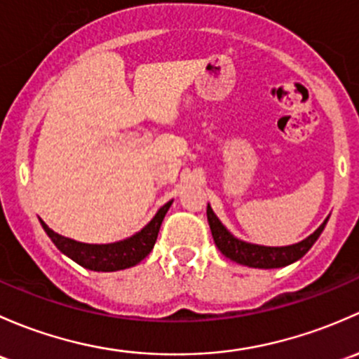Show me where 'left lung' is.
Segmentation results:
<instances>
[{
	"label": "left lung",
	"instance_id": "obj_1",
	"mask_svg": "<svg viewBox=\"0 0 359 359\" xmlns=\"http://www.w3.org/2000/svg\"><path fill=\"white\" fill-rule=\"evenodd\" d=\"M207 221H209L210 231H212L214 243H216V247L221 250L223 256L238 262V264L249 266V268L271 269L283 268V266L292 264L294 261L301 259V257L311 249L313 243L318 240V236L321 235V231H323L328 219H325L323 224L318 228L315 233L309 235L308 238L289 247H262L235 238V236L221 224V221L217 219L216 214L212 212V209H210L209 205H207Z\"/></svg>",
	"mask_w": 359,
	"mask_h": 359
}]
</instances>
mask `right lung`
I'll list each match as a JSON object with an SVG mask.
<instances>
[{"instance_id":"obj_1","label":"right lung","mask_w":359,"mask_h":359,"mask_svg":"<svg viewBox=\"0 0 359 359\" xmlns=\"http://www.w3.org/2000/svg\"><path fill=\"white\" fill-rule=\"evenodd\" d=\"M172 201L168 202L158 209L154 219L138 231L136 235L129 236L123 242L107 243V245H93V243H81L76 240L65 238V236L55 233L51 228L46 226V223L41 221L44 231L50 236L51 242L58 247L60 252L69 256L70 259L76 261L83 268L91 269V271H119V269L131 268V266L138 264L140 261L145 259L154 249L155 240H157L158 230H161L162 219H164L165 212L171 207Z\"/></svg>"}]
</instances>
